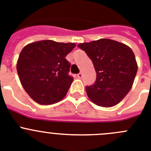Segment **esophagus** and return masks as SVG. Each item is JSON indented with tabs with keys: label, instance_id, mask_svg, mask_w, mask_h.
Masks as SVG:
<instances>
[{
	"label": "esophagus",
	"instance_id": "obj_1",
	"mask_svg": "<svg viewBox=\"0 0 151 151\" xmlns=\"http://www.w3.org/2000/svg\"><path fill=\"white\" fill-rule=\"evenodd\" d=\"M77 77H78V78H82V77H83V74H82V73H79V74H77Z\"/></svg>",
	"mask_w": 151,
	"mask_h": 151
}]
</instances>
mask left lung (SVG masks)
Returning a JSON list of instances; mask_svg holds the SVG:
<instances>
[{
    "mask_svg": "<svg viewBox=\"0 0 151 151\" xmlns=\"http://www.w3.org/2000/svg\"><path fill=\"white\" fill-rule=\"evenodd\" d=\"M77 47L87 54L96 71V82L86 86L88 97L101 107L116 105L128 94L138 70L132 50L124 43L105 38Z\"/></svg>",
    "mask_w": 151,
    "mask_h": 151,
    "instance_id": "left-lung-1",
    "label": "left lung"
}]
</instances>
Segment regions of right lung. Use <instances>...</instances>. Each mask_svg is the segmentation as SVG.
I'll list each match as a JSON object with an SVG mask.
<instances>
[{"mask_svg":"<svg viewBox=\"0 0 151 151\" xmlns=\"http://www.w3.org/2000/svg\"><path fill=\"white\" fill-rule=\"evenodd\" d=\"M76 47L74 43L51 40L29 43L21 51L16 68L20 82L34 101L52 104L67 94L73 77L66 55Z\"/></svg>","mask_w":151,"mask_h":151,"instance_id":"obj_1","label":"right lung"}]
</instances>
